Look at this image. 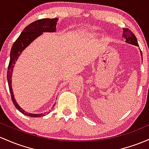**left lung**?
<instances>
[{"label":"left lung","mask_w":149,"mask_h":149,"mask_svg":"<svg viewBox=\"0 0 149 149\" xmlns=\"http://www.w3.org/2000/svg\"><path fill=\"white\" fill-rule=\"evenodd\" d=\"M122 37H123L124 40H125L126 43L130 44V45L134 46H139L136 37L135 35L132 33V32L130 29L127 28H123V29H122ZM140 54H141V59L142 61H143L141 51H140Z\"/></svg>","instance_id":"8db88e82"}]
</instances>
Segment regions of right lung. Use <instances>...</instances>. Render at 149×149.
<instances>
[{
    "instance_id": "add662e5",
    "label": "right lung",
    "mask_w": 149,
    "mask_h": 149,
    "mask_svg": "<svg viewBox=\"0 0 149 149\" xmlns=\"http://www.w3.org/2000/svg\"><path fill=\"white\" fill-rule=\"evenodd\" d=\"M58 22V18H44L36 20L27 25L24 29L23 32H21L18 38L14 42L12 48H11L10 54V62L8 65V72H7V79L8 83V87L11 95V98L13 102L15 107H16L21 113L25 114L32 117H40L45 116V113L41 114H32L27 112L16 102L15 98L14 97L13 91L12 88V75L13 68L17 61V58H19V55H21L22 52H23L25 48L35 40L37 37L42 35L43 32H55L56 29V24Z\"/></svg>"
}]
</instances>
